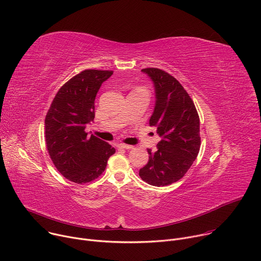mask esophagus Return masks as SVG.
<instances>
[{
	"label": "esophagus",
	"instance_id": "obj_1",
	"mask_svg": "<svg viewBox=\"0 0 261 261\" xmlns=\"http://www.w3.org/2000/svg\"><path fill=\"white\" fill-rule=\"evenodd\" d=\"M118 147L120 148H125V150H131L133 148V145H129V144H124V143H119Z\"/></svg>",
	"mask_w": 261,
	"mask_h": 261
}]
</instances>
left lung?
Masks as SVG:
<instances>
[{
  "instance_id": "left-lung-1",
  "label": "left lung",
  "mask_w": 261,
  "mask_h": 261,
  "mask_svg": "<svg viewBox=\"0 0 261 261\" xmlns=\"http://www.w3.org/2000/svg\"><path fill=\"white\" fill-rule=\"evenodd\" d=\"M153 82L155 106L150 126L157 128L161 140L157 151L147 150L148 162L139 176L147 184L164 187L181 178L195 161L199 147V117L181 85L158 68L141 70Z\"/></svg>"
}]
</instances>
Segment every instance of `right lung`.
<instances>
[{
    "label": "right lung",
    "mask_w": 261,
    "mask_h": 261,
    "mask_svg": "<svg viewBox=\"0 0 261 261\" xmlns=\"http://www.w3.org/2000/svg\"><path fill=\"white\" fill-rule=\"evenodd\" d=\"M114 71L85 70L57 93L45 118V140L57 169L69 180L89 182L105 170L116 148L86 133L95 118V98Z\"/></svg>",
    "instance_id": "add662e5"
}]
</instances>
